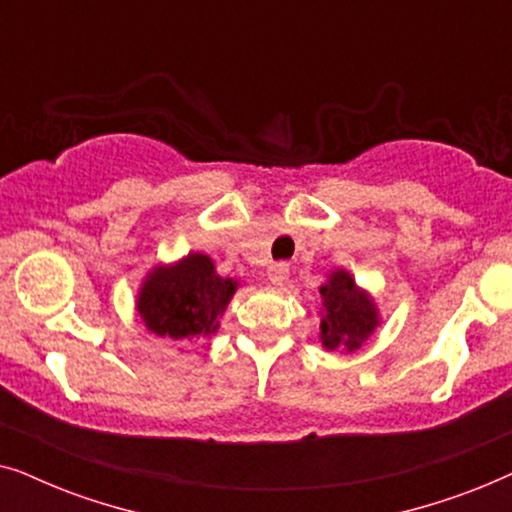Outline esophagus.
<instances>
[{"instance_id": "34e87169", "label": "esophagus", "mask_w": 512, "mask_h": 512, "mask_svg": "<svg viewBox=\"0 0 512 512\" xmlns=\"http://www.w3.org/2000/svg\"><path fill=\"white\" fill-rule=\"evenodd\" d=\"M268 279L275 286H282L289 279V263H272L268 268Z\"/></svg>"}]
</instances>
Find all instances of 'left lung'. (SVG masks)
Segmentation results:
<instances>
[{"instance_id":"obj_1","label":"left lung","mask_w":512,"mask_h":512,"mask_svg":"<svg viewBox=\"0 0 512 512\" xmlns=\"http://www.w3.org/2000/svg\"><path fill=\"white\" fill-rule=\"evenodd\" d=\"M321 324L319 340L328 352H356L375 328L380 326V312L373 296L354 282L347 270H333L319 286Z\"/></svg>"}]
</instances>
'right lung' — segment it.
<instances>
[{
  "instance_id": "1",
  "label": "right lung",
  "mask_w": 512,
  "mask_h": 512,
  "mask_svg": "<svg viewBox=\"0 0 512 512\" xmlns=\"http://www.w3.org/2000/svg\"><path fill=\"white\" fill-rule=\"evenodd\" d=\"M240 282L221 277L207 254L191 251L177 263H158L137 293V312L149 333L172 345H191L216 333Z\"/></svg>"
}]
</instances>
